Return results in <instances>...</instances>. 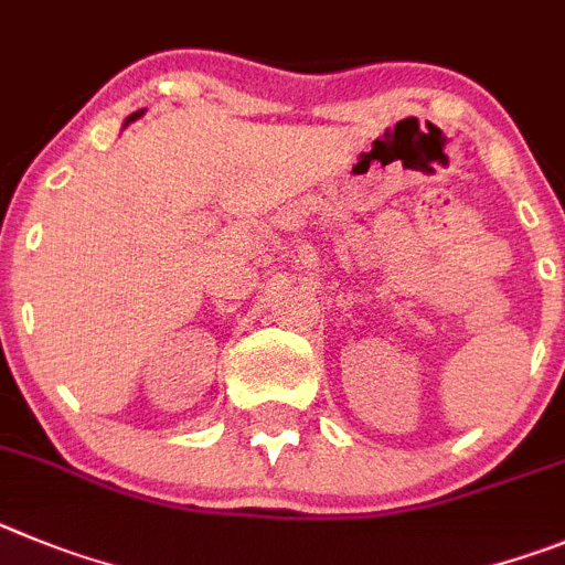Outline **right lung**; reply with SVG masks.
Returning <instances> with one entry per match:
<instances>
[{"mask_svg":"<svg viewBox=\"0 0 565 565\" xmlns=\"http://www.w3.org/2000/svg\"><path fill=\"white\" fill-rule=\"evenodd\" d=\"M140 115H143V109H140V111H135V115H129V118H126V126H129L131 120H137V118H140Z\"/></svg>","mask_w":565,"mask_h":565,"instance_id":"1","label":"right lung"}]
</instances>
